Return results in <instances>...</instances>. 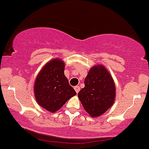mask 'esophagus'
<instances>
[{"mask_svg":"<svg viewBox=\"0 0 149 149\" xmlns=\"http://www.w3.org/2000/svg\"><path fill=\"white\" fill-rule=\"evenodd\" d=\"M74 90H75V91L77 92V93H78L79 91H80V88L79 86H74Z\"/></svg>","mask_w":149,"mask_h":149,"instance_id":"1","label":"esophagus"}]
</instances>
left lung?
<instances>
[{"label": "left lung", "instance_id": "1", "mask_svg": "<svg viewBox=\"0 0 149 149\" xmlns=\"http://www.w3.org/2000/svg\"><path fill=\"white\" fill-rule=\"evenodd\" d=\"M85 87L78 93L86 111L95 117L100 116L113 105L115 98L114 80L103 65H96L88 72Z\"/></svg>", "mask_w": 149, "mask_h": 149}]
</instances>
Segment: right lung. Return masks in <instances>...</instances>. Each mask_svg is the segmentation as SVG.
<instances>
[{
  "label": "right lung",
  "instance_id": "add662e5",
  "mask_svg": "<svg viewBox=\"0 0 149 149\" xmlns=\"http://www.w3.org/2000/svg\"><path fill=\"white\" fill-rule=\"evenodd\" d=\"M65 64L61 60L47 63L37 76L35 95L38 103L50 112H55L76 95L64 75Z\"/></svg>",
  "mask_w": 149,
  "mask_h": 149
}]
</instances>
